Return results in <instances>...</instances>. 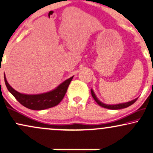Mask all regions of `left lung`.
I'll return each instance as SVG.
<instances>
[{
	"instance_id": "obj_1",
	"label": "left lung",
	"mask_w": 153,
	"mask_h": 153,
	"mask_svg": "<svg viewBox=\"0 0 153 153\" xmlns=\"http://www.w3.org/2000/svg\"><path fill=\"white\" fill-rule=\"evenodd\" d=\"M91 95H92V97L94 98V99L95 100H96V102L98 103L99 105L102 107V108H107V109H110V110H120V109H123V108H127V107L131 105L132 104H134V103L136 102V100H137L138 98H136L134 99V100H133L131 101H129V102H124V103H120V104H117V105H106V104H104V103L100 102V100H98V98H97L96 94H94V91H93V89H91Z\"/></svg>"
}]
</instances>
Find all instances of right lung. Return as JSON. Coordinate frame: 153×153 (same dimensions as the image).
Returning <instances> with one entry per match:
<instances>
[{"instance_id": "obj_1", "label": "right lung", "mask_w": 153, "mask_h": 153, "mask_svg": "<svg viewBox=\"0 0 153 153\" xmlns=\"http://www.w3.org/2000/svg\"><path fill=\"white\" fill-rule=\"evenodd\" d=\"M72 79L73 76L70 77L62 84H59L54 90L49 91V92L41 94L28 95L21 94L12 88L7 81L6 77L4 74V79H5V83L7 90L11 93L12 95L20 104L26 108L33 110H45V109L53 108L58 105L64 98Z\"/></svg>"}]
</instances>
